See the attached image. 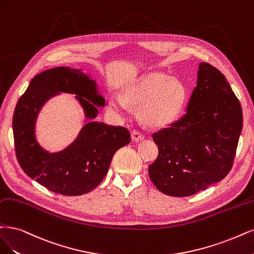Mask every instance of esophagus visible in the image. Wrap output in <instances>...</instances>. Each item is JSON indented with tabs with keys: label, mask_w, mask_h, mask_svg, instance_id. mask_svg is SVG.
<instances>
[{
	"label": "esophagus",
	"mask_w": 254,
	"mask_h": 254,
	"mask_svg": "<svg viewBox=\"0 0 254 254\" xmlns=\"http://www.w3.org/2000/svg\"><path fill=\"white\" fill-rule=\"evenodd\" d=\"M132 138L134 141H140V140H142L144 138L143 134L140 132L138 129H133L132 130Z\"/></svg>",
	"instance_id": "esophagus-1"
}]
</instances>
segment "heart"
Masks as SVG:
<instances>
[{
  "label": "heart",
  "mask_w": 254,
  "mask_h": 254,
  "mask_svg": "<svg viewBox=\"0 0 254 254\" xmlns=\"http://www.w3.org/2000/svg\"><path fill=\"white\" fill-rule=\"evenodd\" d=\"M185 96V88L179 80L162 73H151L125 90V100L120 96H112L110 107L117 114L125 116L128 112L127 100L139 106V116L144 124L159 127L176 117Z\"/></svg>",
  "instance_id": "1"
}]
</instances>
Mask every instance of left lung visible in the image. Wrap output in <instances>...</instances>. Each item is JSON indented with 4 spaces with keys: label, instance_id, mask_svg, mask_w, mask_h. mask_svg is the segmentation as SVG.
Listing matches in <instances>:
<instances>
[{
    "label": "left lung",
    "instance_id": "obj_1",
    "mask_svg": "<svg viewBox=\"0 0 254 254\" xmlns=\"http://www.w3.org/2000/svg\"><path fill=\"white\" fill-rule=\"evenodd\" d=\"M242 127L241 103L226 77L201 63L185 114L153 134L159 154L148 166L152 182L164 194L189 196L223 180L233 165Z\"/></svg>",
    "mask_w": 254,
    "mask_h": 254
}]
</instances>
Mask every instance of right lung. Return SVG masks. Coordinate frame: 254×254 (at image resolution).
Wrapping results in <instances>:
<instances>
[{"label": "right lung", "mask_w": 254, "mask_h": 254, "mask_svg": "<svg viewBox=\"0 0 254 254\" xmlns=\"http://www.w3.org/2000/svg\"><path fill=\"white\" fill-rule=\"evenodd\" d=\"M58 92L76 94L89 119L97 115L95 104L105 106L95 81L80 70L58 67L39 73L18 99L13 113L15 156L22 170L47 190L64 195H80L99 185L117 149L130 142V134L124 127L92 121L64 151L56 154L44 151L34 137V122L44 102Z\"/></svg>", "instance_id": "obj_1"}]
</instances>
